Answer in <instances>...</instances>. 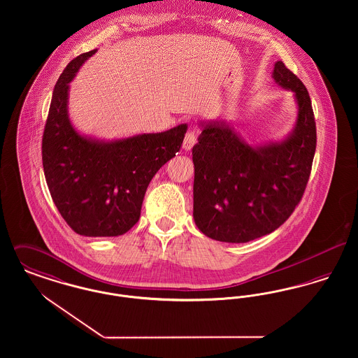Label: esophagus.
<instances>
[{
    "mask_svg": "<svg viewBox=\"0 0 358 358\" xmlns=\"http://www.w3.org/2000/svg\"><path fill=\"white\" fill-rule=\"evenodd\" d=\"M196 141H197L196 131H194L193 129H189V130H187V134H185V138H184V142H182V148H184L185 150H190V149L194 146Z\"/></svg>",
    "mask_w": 358,
    "mask_h": 358,
    "instance_id": "obj_1",
    "label": "esophagus"
}]
</instances>
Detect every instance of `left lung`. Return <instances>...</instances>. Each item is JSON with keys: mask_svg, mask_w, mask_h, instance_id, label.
Wrapping results in <instances>:
<instances>
[{"mask_svg": "<svg viewBox=\"0 0 358 358\" xmlns=\"http://www.w3.org/2000/svg\"><path fill=\"white\" fill-rule=\"evenodd\" d=\"M273 79L298 107L294 129L280 141L250 145L232 124L203 126L193 146V217L208 238L247 243L271 234L299 204L317 145L305 85L282 62Z\"/></svg>", "mask_w": 358, "mask_h": 358, "instance_id": "1", "label": "left lung"}]
</instances>
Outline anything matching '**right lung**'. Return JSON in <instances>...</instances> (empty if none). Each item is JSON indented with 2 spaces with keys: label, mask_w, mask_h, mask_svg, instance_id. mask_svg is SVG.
<instances>
[{
  "label": "right lung",
  "mask_w": 358,
  "mask_h": 358,
  "mask_svg": "<svg viewBox=\"0 0 358 358\" xmlns=\"http://www.w3.org/2000/svg\"><path fill=\"white\" fill-rule=\"evenodd\" d=\"M95 52L73 59L55 85L43 168L52 200L69 227L82 236L113 238L139 220L146 189L180 150L187 126L111 141L80 134L69 120V83Z\"/></svg>",
  "instance_id": "1"
}]
</instances>
